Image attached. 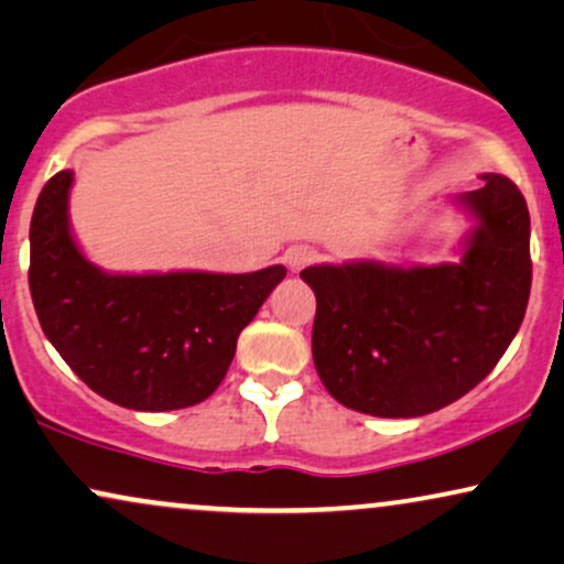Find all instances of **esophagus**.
<instances>
[{"label": "esophagus", "instance_id": "obj_1", "mask_svg": "<svg viewBox=\"0 0 564 564\" xmlns=\"http://www.w3.org/2000/svg\"><path fill=\"white\" fill-rule=\"evenodd\" d=\"M314 258H317V252H314L312 247H304V245L291 247V250L286 252V262L291 270H302L304 265H310Z\"/></svg>", "mask_w": 564, "mask_h": 564}]
</instances>
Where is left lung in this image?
Segmentation results:
<instances>
[{
	"instance_id": "obj_1",
	"label": "left lung",
	"mask_w": 564,
	"mask_h": 564,
	"mask_svg": "<svg viewBox=\"0 0 564 564\" xmlns=\"http://www.w3.org/2000/svg\"><path fill=\"white\" fill-rule=\"evenodd\" d=\"M454 204L475 219L459 262L387 265L322 262L302 270L317 296L312 356L345 408L420 417L475 389L508 350L531 291V221L508 177Z\"/></svg>"
}]
</instances>
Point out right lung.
<instances>
[{
    "label": "right lung",
    "instance_id": "1",
    "mask_svg": "<svg viewBox=\"0 0 564 564\" xmlns=\"http://www.w3.org/2000/svg\"><path fill=\"white\" fill-rule=\"evenodd\" d=\"M72 170L51 177L30 221L28 281L43 333L93 392L120 408L164 412L204 402L286 268L108 273L72 235Z\"/></svg>",
    "mask_w": 564,
    "mask_h": 564
}]
</instances>
